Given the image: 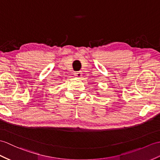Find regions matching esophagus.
Returning a JSON list of instances; mask_svg holds the SVG:
<instances>
[{"instance_id":"obj_1","label":"esophagus","mask_w":160,"mask_h":160,"mask_svg":"<svg viewBox=\"0 0 160 160\" xmlns=\"http://www.w3.org/2000/svg\"><path fill=\"white\" fill-rule=\"evenodd\" d=\"M74 75H75V76L76 78H80L82 77V73L81 72H76L75 73H74Z\"/></svg>"}]
</instances>
